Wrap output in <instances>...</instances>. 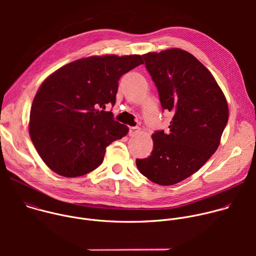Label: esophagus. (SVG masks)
<instances>
[{"label": "esophagus", "mask_w": 256, "mask_h": 256, "mask_svg": "<svg viewBox=\"0 0 256 256\" xmlns=\"http://www.w3.org/2000/svg\"><path fill=\"white\" fill-rule=\"evenodd\" d=\"M140 128H136V126H130V132H128V134H130V136H134L138 134L140 132Z\"/></svg>", "instance_id": "esophagus-1"}]
</instances>
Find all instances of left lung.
Masks as SVG:
<instances>
[{
	"label": "left lung",
	"mask_w": 256,
	"mask_h": 256,
	"mask_svg": "<svg viewBox=\"0 0 256 256\" xmlns=\"http://www.w3.org/2000/svg\"><path fill=\"white\" fill-rule=\"evenodd\" d=\"M163 110L171 114L167 132L153 134V151L136 159L138 171L160 186L196 173L216 151L228 122L227 100L210 72L179 48L142 54Z\"/></svg>",
	"instance_id": "obj_1"
}]
</instances>
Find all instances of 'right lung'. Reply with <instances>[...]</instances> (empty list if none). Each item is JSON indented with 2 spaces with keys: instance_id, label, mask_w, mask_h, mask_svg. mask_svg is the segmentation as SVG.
<instances>
[{
  "instance_id": "obj_1",
  "label": "right lung",
  "mask_w": 256,
  "mask_h": 256,
  "mask_svg": "<svg viewBox=\"0 0 256 256\" xmlns=\"http://www.w3.org/2000/svg\"><path fill=\"white\" fill-rule=\"evenodd\" d=\"M144 64L138 54L89 56L52 74L36 93L29 134L44 162L64 177H78L103 162L106 147L128 132L105 106L116 103L120 77Z\"/></svg>"
}]
</instances>
